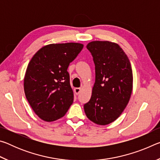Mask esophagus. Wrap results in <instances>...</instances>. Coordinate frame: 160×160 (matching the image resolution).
<instances>
[{
	"instance_id": "obj_1",
	"label": "esophagus",
	"mask_w": 160,
	"mask_h": 160,
	"mask_svg": "<svg viewBox=\"0 0 160 160\" xmlns=\"http://www.w3.org/2000/svg\"><path fill=\"white\" fill-rule=\"evenodd\" d=\"M80 90H81V89L80 88H75L74 89V92H75V93L76 94H78L80 93Z\"/></svg>"
}]
</instances>
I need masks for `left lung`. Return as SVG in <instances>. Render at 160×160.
<instances>
[{"mask_svg":"<svg viewBox=\"0 0 160 160\" xmlns=\"http://www.w3.org/2000/svg\"><path fill=\"white\" fill-rule=\"evenodd\" d=\"M87 48L95 66V82L84 109L92 122L107 125L120 116L131 98V65L125 52L115 43L94 41L89 43Z\"/></svg>","mask_w":160,"mask_h":160,"instance_id":"8db88e82","label":"left lung"}]
</instances>
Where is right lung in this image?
<instances>
[{
	"mask_svg": "<svg viewBox=\"0 0 160 160\" xmlns=\"http://www.w3.org/2000/svg\"><path fill=\"white\" fill-rule=\"evenodd\" d=\"M82 48L79 43L48 44L29 61L24 90L32 109L42 120L50 122L63 117L73 102L67 70Z\"/></svg>",
	"mask_w": 160,
	"mask_h": 160,
	"instance_id": "right-lung-1",
	"label": "right lung"
}]
</instances>
